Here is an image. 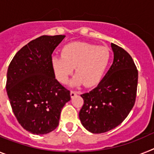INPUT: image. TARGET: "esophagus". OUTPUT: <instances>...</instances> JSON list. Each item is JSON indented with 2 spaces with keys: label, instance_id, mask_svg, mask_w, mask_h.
<instances>
[{
  "label": "esophagus",
  "instance_id": "obj_1",
  "mask_svg": "<svg viewBox=\"0 0 154 154\" xmlns=\"http://www.w3.org/2000/svg\"><path fill=\"white\" fill-rule=\"evenodd\" d=\"M77 94V91H70V97H71V98H73V97H75Z\"/></svg>",
  "mask_w": 154,
  "mask_h": 154
}]
</instances>
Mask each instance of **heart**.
<instances>
[{
    "label": "heart",
    "instance_id": "b5f03b06",
    "mask_svg": "<svg viewBox=\"0 0 154 154\" xmlns=\"http://www.w3.org/2000/svg\"><path fill=\"white\" fill-rule=\"evenodd\" d=\"M62 56H53L51 66L57 81L65 85L75 67L77 73L71 85L96 86L102 80L111 60L109 49L83 42L66 44L61 49Z\"/></svg>",
    "mask_w": 154,
    "mask_h": 154
}]
</instances>
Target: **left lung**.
<instances>
[{"instance_id":"8db88e82","label":"left lung","mask_w":154,"mask_h":154,"mask_svg":"<svg viewBox=\"0 0 154 154\" xmlns=\"http://www.w3.org/2000/svg\"><path fill=\"white\" fill-rule=\"evenodd\" d=\"M114 60L95 88L81 94L84 105L79 112L81 124L92 133H103L122 122L134 106L138 70L125 49L111 43Z\"/></svg>"}]
</instances>
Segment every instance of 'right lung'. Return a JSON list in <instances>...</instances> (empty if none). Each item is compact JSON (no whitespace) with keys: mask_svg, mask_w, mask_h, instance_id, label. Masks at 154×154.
Instances as JSON below:
<instances>
[{"mask_svg":"<svg viewBox=\"0 0 154 154\" xmlns=\"http://www.w3.org/2000/svg\"><path fill=\"white\" fill-rule=\"evenodd\" d=\"M65 35H42L16 53L7 73L6 90L20 125L29 133L47 134L59 125L70 92L57 81L52 53Z\"/></svg>","mask_w":154,"mask_h":154,"instance_id":"1","label":"right lung"}]
</instances>
